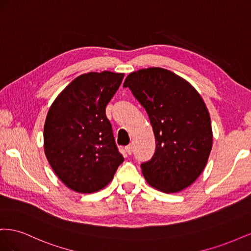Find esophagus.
Wrapping results in <instances>:
<instances>
[{"label": "esophagus", "mask_w": 251, "mask_h": 251, "mask_svg": "<svg viewBox=\"0 0 251 251\" xmlns=\"http://www.w3.org/2000/svg\"><path fill=\"white\" fill-rule=\"evenodd\" d=\"M125 151H126V153L127 155H131L133 153V147L132 146H127V147L125 148Z\"/></svg>", "instance_id": "1"}]
</instances>
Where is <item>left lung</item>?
<instances>
[{"mask_svg":"<svg viewBox=\"0 0 251 251\" xmlns=\"http://www.w3.org/2000/svg\"><path fill=\"white\" fill-rule=\"evenodd\" d=\"M124 87L146 109L156 139L154 156L141 164L143 177L160 192L183 191L200 176L212 148L206 104L187 80L162 68L132 72Z\"/></svg>","mask_w":251,"mask_h":251,"instance_id":"1","label":"left lung"}]
</instances>
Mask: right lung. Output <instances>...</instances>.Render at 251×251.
<instances>
[{"instance_id": "1", "label": "right lung", "mask_w": 251, "mask_h": 251, "mask_svg": "<svg viewBox=\"0 0 251 251\" xmlns=\"http://www.w3.org/2000/svg\"><path fill=\"white\" fill-rule=\"evenodd\" d=\"M125 73L81 74L51 104L44 126V150L63 183L80 194L100 191L124 162L105 107Z\"/></svg>"}]
</instances>
